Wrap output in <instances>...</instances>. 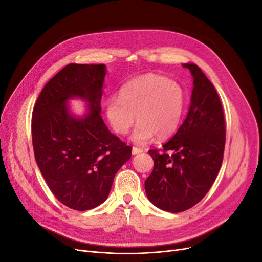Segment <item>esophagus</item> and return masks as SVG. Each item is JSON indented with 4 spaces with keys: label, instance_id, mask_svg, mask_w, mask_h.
<instances>
[{
    "label": "esophagus",
    "instance_id": "obj_1",
    "mask_svg": "<svg viewBox=\"0 0 262 262\" xmlns=\"http://www.w3.org/2000/svg\"><path fill=\"white\" fill-rule=\"evenodd\" d=\"M142 152H143V149H142V148L136 147V146H133V148H132V153H133V155H137V154L142 153Z\"/></svg>",
    "mask_w": 262,
    "mask_h": 262
}]
</instances>
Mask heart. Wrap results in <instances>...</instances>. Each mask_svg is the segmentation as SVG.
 I'll use <instances>...</instances> for the list:
<instances>
[{"label": "heart", "mask_w": 262, "mask_h": 262, "mask_svg": "<svg viewBox=\"0 0 262 262\" xmlns=\"http://www.w3.org/2000/svg\"><path fill=\"white\" fill-rule=\"evenodd\" d=\"M185 105L186 94L178 82L166 76L146 74L124 85L119 99L106 102L105 113L119 135H126L137 120L133 140L145 144L154 135L158 139L172 136L180 125Z\"/></svg>", "instance_id": "1"}]
</instances>
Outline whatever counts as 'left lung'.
<instances>
[{
    "label": "left lung",
    "mask_w": 262,
    "mask_h": 262,
    "mask_svg": "<svg viewBox=\"0 0 262 262\" xmlns=\"http://www.w3.org/2000/svg\"><path fill=\"white\" fill-rule=\"evenodd\" d=\"M193 76L188 115L161 149H149L154 169L144 183L148 200L169 212L196 205L209 191L222 166L225 147L223 107L212 82L193 63H185Z\"/></svg>",
    "instance_id": "1"
}]
</instances>
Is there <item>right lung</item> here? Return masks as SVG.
Listing matches in <instances>:
<instances>
[{
	"mask_svg": "<svg viewBox=\"0 0 262 262\" xmlns=\"http://www.w3.org/2000/svg\"><path fill=\"white\" fill-rule=\"evenodd\" d=\"M105 75V64H68L49 80L33 110L36 162L55 198L74 210L104 203L132 156V147L108 130L101 116ZM71 97L90 103L84 118L68 113Z\"/></svg>",
	"mask_w": 262,
	"mask_h": 262,
	"instance_id": "right-lung-1",
	"label": "right lung"
}]
</instances>
